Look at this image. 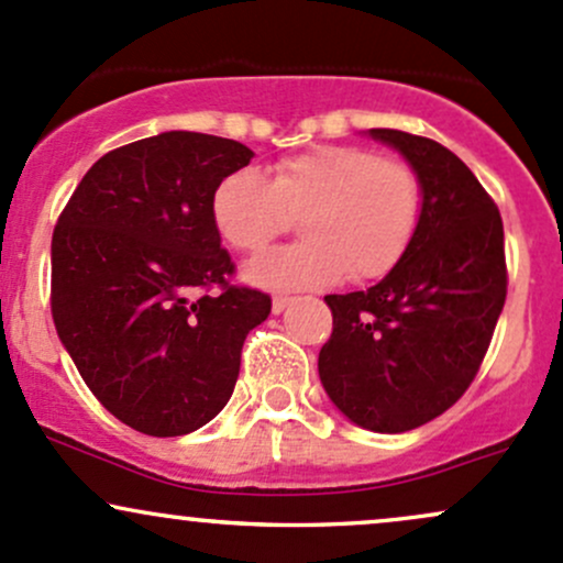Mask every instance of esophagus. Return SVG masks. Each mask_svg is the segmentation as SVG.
I'll return each mask as SVG.
<instances>
[{
  "label": "esophagus",
  "instance_id": "34e87169",
  "mask_svg": "<svg viewBox=\"0 0 563 563\" xmlns=\"http://www.w3.org/2000/svg\"><path fill=\"white\" fill-rule=\"evenodd\" d=\"M291 301H294L291 296H283V294H280V296H275V299H272V312L280 314L283 310H286L288 305H291Z\"/></svg>",
  "mask_w": 563,
  "mask_h": 563
}]
</instances>
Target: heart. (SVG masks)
Listing matches in <instances>:
<instances>
[{
    "mask_svg": "<svg viewBox=\"0 0 563 563\" xmlns=\"http://www.w3.org/2000/svg\"><path fill=\"white\" fill-rule=\"evenodd\" d=\"M424 191L409 163L372 150L329 144L280 159L269 178L253 168L216 184L211 219L227 245L264 251L299 219L305 240L253 258L245 277L272 291L390 275L422 221Z\"/></svg>",
    "mask_w": 563,
    "mask_h": 563,
    "instance_id": "b5f03b06",
    "label": "heart"
}]
</instances>
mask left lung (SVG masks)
<instances>
[{
  "mask_svg": "<svg viewBox=\"0 0 563 563\" xmlns=\"http://www.w3.org/2000/svg\"><path fill=\"white\" fill-rule=\"evenodd\" d=\"M419 173L424 202L404 262L368 291L331 294L318 357L336 409L374 432L441 417L473 385L508 296L503 216L473 170L424 135L374 128Z\"/></svg>",
  "mask_w": 563,
  "mask_h": 563,
  "instance_id": "obj_1",
  "label": "left lung"
}]
</instances>
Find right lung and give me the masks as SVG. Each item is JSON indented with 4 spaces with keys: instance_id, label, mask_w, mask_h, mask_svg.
<instances>
[{
    "instance_id": "1",
    "label": "right lung",
    "mask_w": 563,
    "mask_h": 563,
    "mask_svg": "<svg viewBox=\"0 0 563 563\" xmlns=\"http://www.w3.org/2000/svg\"><path fill=\"white\" fill-rule=\"evenodd\" d=\"M240 141L170 131L103 154L53 232L51 310L90 393L128 428L187 435L227 406L272 299L234 286L211 219Z\"/></svg>"
}]
</instances>
